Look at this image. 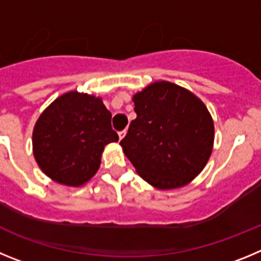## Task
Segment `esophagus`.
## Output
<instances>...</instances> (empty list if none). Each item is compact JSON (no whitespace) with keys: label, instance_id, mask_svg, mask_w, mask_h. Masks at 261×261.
I'll return each mask as SVG.
<instances>
[{"label":"esophagus","instance_id":"obj_1","mask_svg":"<svg viewBox=\"0 0 261 261\" xmlns=\"http://www.w3.org/2000/svg\"><path fill=\"white\" fill-rule=\"evenodd\" d=\"M125 135H126L125 129H124V130H121V132H119V140H123L124 136H125Z\"/></svg>","mask_w":261,"mask_h":261}]
</instances>
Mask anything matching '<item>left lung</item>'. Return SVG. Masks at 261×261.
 <instances>
[{
    "mask_svg": "<svg viewBox=\"0 0 261 261\" xmlns=\"http://www.w3.org/2000/svg\"><path fill=\"white\" fill-rule=\"evenodd\" d=\"M137 115L120 141L140 176L158 190L191 183L213 150L208 108L184 87L159 81L133 95Z\"/></svg>",
    "mask_w": 261,
    "mask_h": 261,
    "instance_id": "8db88e82",
    "label": "left lung"
}]
</instances>
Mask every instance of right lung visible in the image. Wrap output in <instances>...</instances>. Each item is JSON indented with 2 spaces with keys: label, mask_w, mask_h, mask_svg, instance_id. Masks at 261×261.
<instances>
[{
  "label": "right lung",
  "mask_w": 261,
  "mask_h": 261,
  "mask_svg": "<svg viewBox=\"0 0 261 261\" xmlns=\"http://www.w3.org/2000/svg\"><path fill=\"white\" fill-rule=\"evenodd\" d=\"M102 99L69 91L39 116L32 133L34 156L41 171L64 186L80 187L100 166L105 146L119 141Z\"/></svg>",
  "instance_id": "obj_1"
}]
</instances>
